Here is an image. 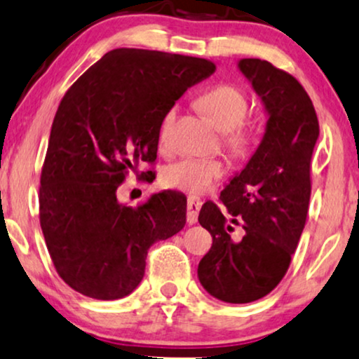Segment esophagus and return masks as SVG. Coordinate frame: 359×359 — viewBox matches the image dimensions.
I'll return each mask as SVG.
<instances>
[{
    "label": "esophagus",
    "mask_w": 359,
    "mask_h": 359,
    "mask_svg": "<svg viewBox=\"0 0 359 359\" xmlns=\"http://www.w3.org/2000/svg\"><path fill=\"white\" fill-rule=\"evenodd\" d=\"M201 207H202L201 198L189 197V201H187V224L189 225H194L195 222H197L198 210H201Z\"/></svg>",
    "instance_id": "obj_1"
}]
</instances>
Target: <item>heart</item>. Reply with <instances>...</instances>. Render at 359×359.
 Wrapping results in <instances>:
<instances>
[{"label":"heart","instance_id":"1","mask_svg":"<svg viewBox=\"0 0 359 359\" xmlns=\"http://www.w3.org/2000/svg\"><path fill=\"white\" fill-rule=\"evenodd\" d=\"M198 106L208 116L217 129L224 130V142L235 156H245L252 149L253 127L245 124L242 119L247 114L248 99L237 86L222 84L205 90L198 97ZM177 109L172 107L162 117L158 139L165 142L172 122L175 119ZM225 174V165L215 158L187 157L167 165L162 174L165 187L182 190L185 194L202 195L215 187V184Z\"/></svg>","mask_w":359,"mask_h":359}]
</instances>
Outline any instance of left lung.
<instances>
[{
    "mask_svg": "<svg viewBox=\"0 0 359 359\" xmlns=\"http://www.w3.org/2000/svg\"><path fill=\"white\" fill-rule=\"evenodd\" d=\"M238 69L262 99L265 134L247 165L205 202L198 222L212 248L198 263V280L225 303L269 294L287 273L305 229L318 117L306 90L288 72L262 59H240Z\"/></svg>",
    "mask_w": 359,
    "mask_h": 359,
    "instance_id": "8db88e82",
    "label": "left lung"
}]
</instances>
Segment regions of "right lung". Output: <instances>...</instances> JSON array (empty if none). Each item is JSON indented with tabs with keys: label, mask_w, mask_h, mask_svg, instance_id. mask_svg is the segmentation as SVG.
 Wrapping results in <instances>:
<instances>
[{
	"label": "right lung",
	"mask_w": 359,
	"mask_h": 359,
	"mask_svg": "<svg viewBox=\"0 0 359 359\" xmlns=\"http://www.w3.org/2000/svg\"><path fill=\"white\" fill-rule=\"evenodd\" d=\"M213 71L202 57L121 48L65 94L41 172L39 222L72 290L96 300L127 297L144 278L151 245L184 229L182 194L164 190L133 208L117 189L140 162L156 161L162 117Z\"/></svg>",
	"instance_id": "right-lung-1"
}]
</instances>
